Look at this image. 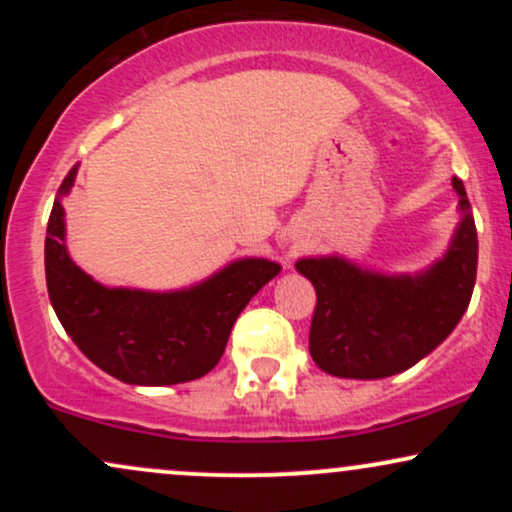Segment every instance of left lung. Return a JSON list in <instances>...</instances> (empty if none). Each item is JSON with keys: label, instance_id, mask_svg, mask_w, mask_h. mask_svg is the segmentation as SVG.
I'll list each match as a JSON object with an SVG mask.
<instances>
[{"label": "left lung", "instance_id": "1", "mask_svg": "<svg viewBox=\"0 0 512 512\" xmlns=\"http://www.w3.org/2000/svg\"><path fill=\"white\" fill-rule=\"evenodd\" d=\"M462 221L443 260L421 274L387 276L344 257H305L296 269L313 281L310 356L337 378L378 380L402 373L455 330L477 281V226L460 178Z\"/></svg>", "mask_w": 512, "mask_h": 512}]
</instances>
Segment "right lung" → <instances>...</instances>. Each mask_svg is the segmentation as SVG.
I'll use <instances>...</instances> for the list:
<instances>
[{"label": "right lung", "mask_w": 512, "mask_h": 512, "mask_svg": "<svg viewBox=\"0 0 512 512\" xmlns=\"http://www.w3.org/2000/svg\"><path fill=\"white\" fill-rule=\"evenodd\" d=\"M76 166L62 180L45 236V279L64 332L113 378L127 385H178L219 363L250 298L281 272L276 262L245 257L192 289L154 293L105 289L79 269L64 245V207Z\"/></svg>", "instance_id": "1"}]
</instances>
